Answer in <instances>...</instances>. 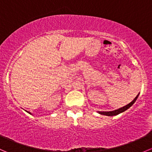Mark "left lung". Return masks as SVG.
Masks as SVG:
<instances>
[{
  "instance_id": "1",
  "label": "left lung",
  "mask_w": 152,
  "mask_h": 152,
  "mask_svg": "<svg viewBox=\"0 0 152 152\" xmlns=\"http://www.w3.org/2000/svg\"><path fill=\"white\" fill-rule=\"evenodd\" d=\"M139 94L137 95V96H136L135 98L134 99V100L132 101V102H130L129 104H128L127 105L124 106V107H121V108H119L118 109V110H113V111H109V112H99V114L101 115H107V116H113V115H117L120 114V113H123V112L126 111V110H128L129 108L130 107H132V106L133 104L134 103V102H136V100H137V97H138Z\"/></svg>"
}]
</instances>
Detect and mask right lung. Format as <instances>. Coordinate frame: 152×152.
I'll use <instances>...</instances> for the list:
<instances>
[{
  "instance_id": "obj_1",
  "label": "right lung",
  "mask_w": 152,
  "mask_h": 152,
  "mask_svg": "<svg viewBox=\"0 0 152 152\" xmlns=\"http://www.w3.org/2000/svg\"><path fill=\"white\" fill-rule=\"evenodd\" d=\"M30 114H31V113H30Z\"/></svg>"
}]
</instances>
